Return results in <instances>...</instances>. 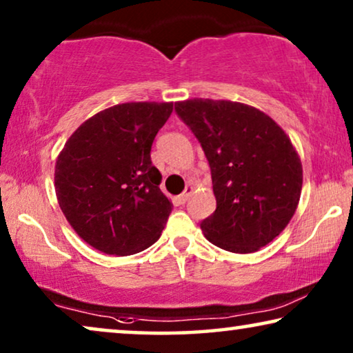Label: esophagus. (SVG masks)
I'll return each mask as SVG.
<instances>
[{
  "label": "esophagus",
  "instance_id": "esophagus-1",
  "mask_svg": "<svg viewBox=\"0 0 353 353\" xmlns=\"http://www.w3.org/2000/svg\"><path fill=\"white\" fill-rule=\"evenodd\" d=\"M192 192H193V187H192V185H187V187H185V190H183V192L177 196L179 203H181V204H185V203H187V199L190 198Z\"/></svg>",
  "mask_w": 353,
  "mask_h": 353
}]
</instances>
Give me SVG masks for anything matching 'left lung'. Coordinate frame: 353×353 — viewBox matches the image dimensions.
Masks as SVG:
<instances>
[{"label":"left lung","mask_w":353,"mask_h":353,"mask_svg":"<svg viewBox=\"0 0 353 353\" xmlns=\"http://www.w3.org/2000/svg\"><path fill=\"white\" fill-rule=\"evenodd\" d=\"M176 112L209 161L217 208L201 222L206 239L250 254L282 233L298 208L301 160L270 115L243 103L193 98Z\"/></svg>","instance_id":"left-lung-1"}]
</instances>
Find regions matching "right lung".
<instances>
[{"label":"right lung","mask_w":353,"mask_h":353,"mask_svg":"<svg viewBox=\"0 0 353 353\" xmlns=\"http://www.w3.org/2000/svg\"><path fill=\"white\" fill-rule=\"evenodd\" d=\"M172 103H123L85 120L55 165L57 199L76 233L94 249L125 256L160 238L172 204L152 165L157 133Z\"/></svg>","instance_id":"right-lung-1"}]
</instances>
